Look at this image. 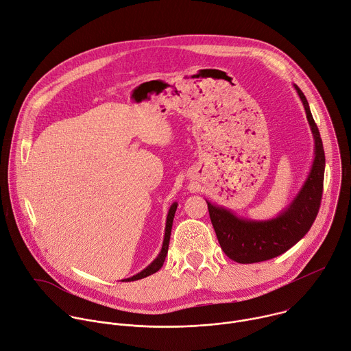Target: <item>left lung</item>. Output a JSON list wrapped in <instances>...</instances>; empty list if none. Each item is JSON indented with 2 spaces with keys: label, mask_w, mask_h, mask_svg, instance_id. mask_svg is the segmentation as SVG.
<instances>
[{
  "label": "left lung",
  "mask_w": 351,
  "mask_h": 351,
  "mask_svg": "<svg viewBox=\"0 0 351 351\" xmlns=\"http://www.w3.org/2000/svg\"><path fill=\"white\" fill-rule=\"evenodd\" d=\"M295 88L303 102L315 144L313 167L298 196L276 219L265 221L239 219L230 210L206 200L221 249L231 260L241 264L265 261L285 253L308 232L318 215L324 189L325 154L308 102L296 84Z\"/></svg>",
  "instance_id": "1"
}]
</instances>
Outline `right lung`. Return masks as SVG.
Segmentation results:
<instances>
[{
	"instance_id": "add662e5",
	"label": "right lung",
	"mask_w": 351,
	"mask_h": 351,
	"mask_svg": "<svg viewBox=\"0 0 351 351\" xmlns=\"http://www.w3.org/2000/svg\"><path fill=\"white\" fill-rule=\"evenodd\" d=\"M176 210H177V202L171 204L170 210H169V215H167V220H166V230H165V239H163V246L162 250L159 253V256L141 272H138L136 275L127 278V279H121L123 282H131V281H136V279H143L145 276H149L152 274H155L156 271H159L166 260L167 256V250H169V242H170V235H171V227H173V220H174V215H176Z\"/></svg>"
}]
</instances>
